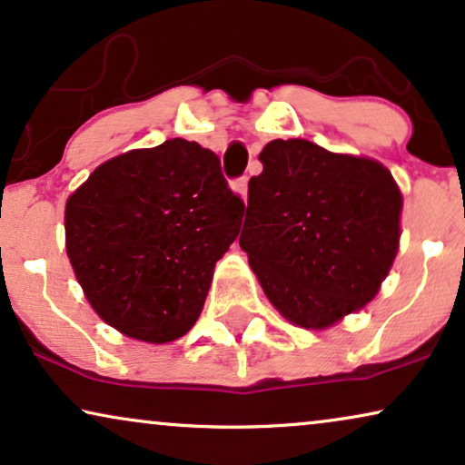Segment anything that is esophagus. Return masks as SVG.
<instances>
[{"mask_svg":"<svg viewBox=\"0 0 465 465\" xmlns=\"http://www.w3.org/2000/svg\"><path fill=\"white\" fill-rule=\"evenodd\" d=\"M234 193H237L241 199H247V177H239L237 182H234Z\"/></svg>","mask_w":465,"mask_h":465,"instance_id":"1","label":"esophagus"}]
</instances>
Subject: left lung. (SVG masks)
Instances as JSON below:
<instances>
[{"mask_svg":"<svg viewBox=\"0 0 465 465\" xmlns=\"http://www.w3.org/2000/svg\"><path fill=\"white\" fill-rule=\"evenodd\" d=\"M252 177L239 245L264 294L301 328H330L371 302L400 245L402 194L372 158L272 139Z\"/></svg>","mask_w":465,"mask_h":465,"instance_id":"obj_1","label":"left lung"}]
</instances>
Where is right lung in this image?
<instances>
[{
  "label": "right lung",
  "mask_w": 465,
  "mask_h": 465,
  "mask_svg": "<svg viewBox=\"0 0 465 465\" xmlns=\"http://www.w3.org/2000/svg\"><path fill=\"white\" fill-rule=\"evenodd\" d=\"M243 209L220 158L196 142L131 150L67 199L69 262L105 323L137 341H175L199 320Z\"/></svg>",
  "instance_id": "1"
}]
</instances>
